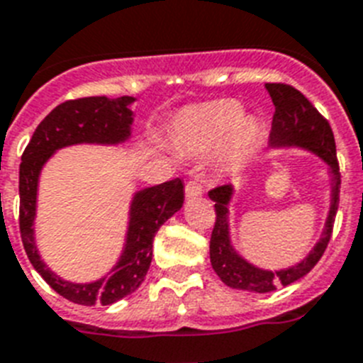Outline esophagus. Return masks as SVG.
Listing matches in <instances>:
<instances>
[{"instance_id": "34e87169", "label": "esophagus", "mask_w": 363, "mask_h": 363, "mask_svg": "<svg viewBox=\"0 0 363 363\" xmlns=\"http://www.w3.org/2000/svg\"><path fill=\"white\" fill-rule=\"evenodd\" d=\"M203 184L199 181H190L186 184V197L188 199H196V197L203 196Z\"/></svg>"}]
</instances>
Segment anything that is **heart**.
I'll return each mask as SVG.
<instances>
[{
    "label": "heart",
    "mask_w": 363,
    "mask_h": 363,
    "mask_svg": "<svg viewBox=\"0 0 363 363\" xmlns=\"http://www.w3.org/2000/svg\"><path fill=\"white\" fill-rule=\"evenodd\" d=\"M262 135L260 121L243 116V105L236 99H216L179 111L173 120V140L179 149L206 153L223 140L221 162L236 164L255 151Z\"/></svg>",
    "instance_id": "obj_1"
}]
</instances>
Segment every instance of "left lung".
Here are the masks:
<instances>
[{"label": "left lung", "instance_id": "obj_1", "mask_svg": "<svg viewBox=\"0 0 363 363\" xmlns=\"http://www.w3.org/2000/svg\"><path fill=\"white\" fill-rule=\"evenodd\" d=\"M266 90L275 105L269 147L273 151L297 149V151L315 155L327 166L330 201H328L327 219H325L321 236L306 252V257L288 267L267 269V267L252 264L233 245L228 206L233 203L236 186L227 184V186H219L208 191V197L216 203V225L212 230V238H210V264L221 282L228 288L255 291V294H269V291H275L279 286L294 284L306 273H310V269L318 264L330 240L332 225H334L337 203H340V184H342L336 158V144H334V135H332L328 121L313 108L312 103L299 90L288 84L271 83L266 84Z\"/></svg>", "mask_w": 363, "mask_h": 363}]
</instances>
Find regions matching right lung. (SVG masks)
Returning <instances> with one entry per match:
<instances>
[{"label": "right lung", "mask_w": 363, "mask_h": 363, "mask_svg": "<svg viewBox=\"0 0 363 363\" xmlns=\"http://www.w3.org/2000/svg\"><path fill=\"white\" fill-rule=\"evenodd\" d=\"M136 97H83L60 103L36 127L20 164V233L27 258L42 279L64 299L77 304H112L142 284L153 257L155 234L182 208L184 184L181 179L136 190L130 197L127 230L120 257L101 279L72 282L57 275L36 245L35 221L42 169L57 151L72 145L127 144L133 136Z\"/></svg>", "instance_id": "add662e5"}]
</instances>
